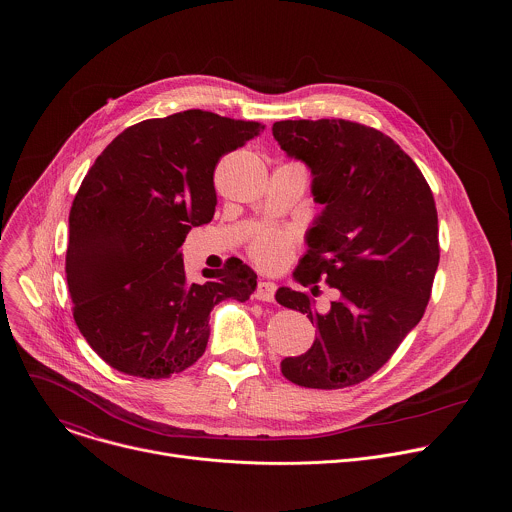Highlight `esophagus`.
<instances>
[{"mask_svg": "<svg viewBox=\"0 0 512 512\" xmlns=\"http://www.w3.org/2000/svg\"><path fill=\"white\" fill-rule=\"evenodd\" d=\"M276 290H278V286L274 282H260L258 290H256V299H260V301H274Z\"/></svg>", "mask_w": 512, "mask_h": 512, "instance_id": "esophagus-1", "label": "esophagus"}]
</instances>
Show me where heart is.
I'll return each mask as SVG.
<instances>
[{
  "mask_svg": "<svg viewBox=\"0 0 512 512\" xmlns=\"http://www.w3.org/2000/svg\"><path fill=\"white\" fill-rule=\"evenodd\" d=\"M292 246L293 234L290 230L266 228L252 238L250 254L260 266L278 268L288 260Z\"/></svg>",
  "mask_w": 512,
  "mask_h": 512,
  "instance_id": "1",
  "label": "heart"
}]
</instances>
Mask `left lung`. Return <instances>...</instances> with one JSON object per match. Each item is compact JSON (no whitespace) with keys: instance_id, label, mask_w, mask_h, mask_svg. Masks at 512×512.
Here are the masks:
<instances>
[{"instance_id":"left-lung-1","label":"left lung","mask_w":512,"mask_h":512,"mask_svg":"<svg viewBox=\"0 0 512 512\" xmlns=\"http://www.w3.org/2000/svg\"><path fill=\"white\" fill-rule=\"evenodd\" d=\"M272 134L309 167L313 201L323 205L293 278L301 286L323 278L339 292L327 313L307 293L276 292L317 327L311 349L284 359L282 372L305 388L359 384L388 363L430 301L439 264L432 189L410 155L363 124L284 120Z\"/></svg>"}]
</instances>
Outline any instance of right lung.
<instances>
[{
  "label": "right lung",
  "mask_w": 512,
  "mask_h": 512,
  "mask_svg": "<svg viewBox=\"0 0 512 512\" xmlns=\"http://www.w3.org/2000/svg\"><path fill=\"white\" fill-rule=\"evenodd\" d=\"M260 130L185 110L130 126L88 169L69 215L65 270L74 321L112 368L140 378L189 368L207 349L213 307L256 290L258 276L238 258L191 284L179 248L213 220L220 157Z\"/></svg>",
  "instance_id": "add662e5"
}]
</instances>
